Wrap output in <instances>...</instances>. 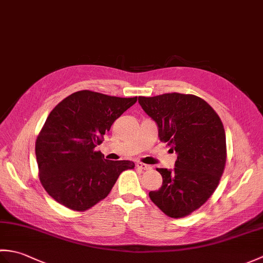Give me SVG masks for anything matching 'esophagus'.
Returning a JSON list of instances; mask_svg holds the SVG:
<instances>
[{
  "label": "esophagus",
  "instance_id": "34e87169",
  "mask_svg": "<svg viewBox=\"0 0 263 263\" xmlns=\"http://www.w3.org/2000/svg\"><path fill=\"white\" fill-rule=\"evenodd\" d=\"M137 167H138V168H140V170H143V171H148V170L152 168V167H150L149 165L143 164V163H141V161H138Z\"/></svg>",
  "mask_w": 263,
  "mask_h": 263
}]
</instances>
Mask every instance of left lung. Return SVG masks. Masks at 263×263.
<instances>
[{
  "instance_id": "1",
  "label": "left lung",
  "mask_w": 263,
  "mask_h": 263,
  "mask_svg": "<svg viewBox=\"0 0 263 263\" xmlns=\"http://www.w3.org/2000/svg\"><path fill=\"white\" fill-rule=\"evenodd\" d=\"M138 99L157 124L159 140L177 154L174 170L157 168L163 185L149 197L168 217H185L205 203L219 184L227 157L224 125L214 108L194 95Z\"/></svg>"
}]
</instances>
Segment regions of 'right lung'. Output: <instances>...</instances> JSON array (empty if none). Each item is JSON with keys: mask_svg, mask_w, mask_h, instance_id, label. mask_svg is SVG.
<instances>
[{"mask_svg": "<svg viewBox=\"0 0 263 263\" xmlns=\"http://www.w3.org/2000/svg\"><path fill=\"white\" fill-rule=\"evenodd\" d=\"M138 97L90 90L73 92L49 113L36 140L39 180L51 197L74 211L90 209L109 194L130 160H108L96 152L116 119Z\"/></svg>", "mask_w": 263, "mask_h": 263, "instance_id": "obj_1", "label": "right lung"}]
</instances>
